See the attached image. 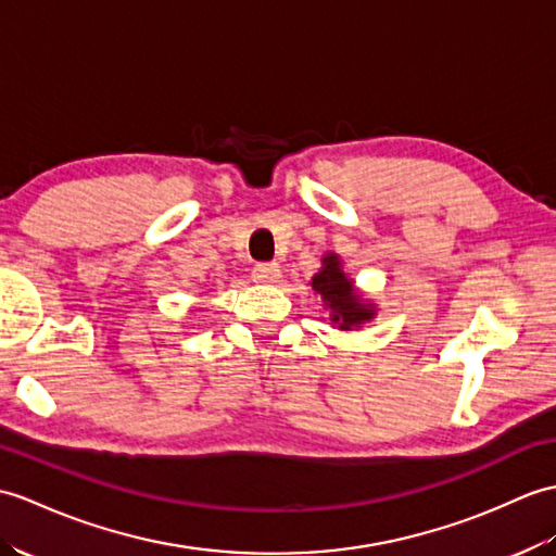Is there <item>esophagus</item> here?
Returning <instances> with one entry per match:
<instances>
[{
    "mask_svg": "<svg viewBox=\"0 0 556 556\" xmlns=\"http://www.w3.org/2000/svg\"><path fill=\"white\" fill-rule=\"evenodd\" d=\"M281 277L279 273V265L277 263H257L253 267V279L255 281H263V283H273Z\"/></svg>",
    "mask_w": 556,
    "mask_h": 556,
    "instance_id": "1",
    "label": "esophagus"
}]
</instances>
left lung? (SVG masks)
Instances as JSON below:
<instances>
[{
  "mask_svg": "<svg viewBox=\"0 0 556 556\" xmlns=\"http://www.w3.org/2000/svg\"><path fill=\"white\" fill-rule=\"evenodd\" d=\"M339 265L341 263L337 255L325 257V267H321V273L313 277V289L321 293V299H325L327 305L331 307L333 325H339L341 329H351L355 325H363V321L371 319L374 309H369V305L365 303H359V299L353 291V281L345 279Z\"/></svg>",
  "mask_w": 556,
  "mask_h": 556,
  "instance_id": "1",
  "label": "left lung"
}]
</instances>
